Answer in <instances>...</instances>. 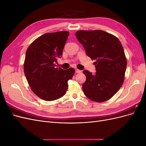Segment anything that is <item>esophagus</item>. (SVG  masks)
<instances>
[{"instance_id": "1", "label": "esophagus", "mask_w": 146, "mask_h": 146, "mask_svg": "<svg viewBox=\"0 0 146 146\" xmlns=\"http://www.w3.org/2000/svg\"><path fill=\"white\" fill-rule=\"evenodd\" d=\"M76 72H77V73H81L82 72V70H79V69H76Z\"/></svg>"}]
</instances>
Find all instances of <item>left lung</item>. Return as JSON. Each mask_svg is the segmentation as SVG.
<instances>
[{"label": "left lung", "instance_id": "obj_1", "mask_svg": "<svg viewBox=\"0 0 146 146\" xmlns=\"http://www.w3.org/2000/svg\"><path fill=\"white\" fill-rule=\"evenodd\" d=\"M76 36L86 55L94 63L96 72L83 70L86 80L82 88L90 100L102 102L115 94L122 86L127 60L122 44L114 35L102 30H79Z\"/></svg>", "mask_w": 146, "mask_h": 146}]
</instances>
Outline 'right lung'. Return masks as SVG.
Instances as JSON below:
<instances>
[{"instance_id":"add662e5","label":"right lung","mask_w":146,"mask_h":146,"mask_svg":"<svg viewBox=\"0 0 146 146\" xmlns=\"http://www.w3.org/2000/svg\"><path fill=\"white\" fill-rule=\"evenodd\" d=\"M69 35L67 31L45 33L35 39L26 52L25 76L32 91L44 100L63 97L68 90V80L74 76V68H56L55 64L63 55Z\"/></svg>"}]
</instances>
